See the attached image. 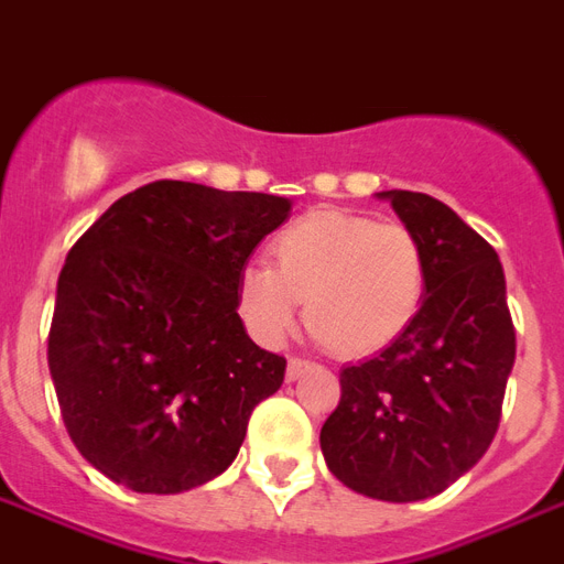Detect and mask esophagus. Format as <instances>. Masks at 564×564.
I'll return each mask as SVG.
<instances>
[{"label":"esophagus","mask_w":564,"mask_h":564,"mask_svg":"<svg viewBox=\"0 0 564 564\" xmlns=\"http://www.w3.org/2000/svg\"><path fill=\"white\" fill-rule=\"evenodd\" d=\"M314 367V361L311 358H302V356H290V361H286V379L293 382V379H299L302 373H307Z\"/></svg>","instance_id":"obj_1"}]
</instances>
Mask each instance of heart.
Returning <instances> with one entry per match:
<instances>
[{"instance_id":"heart-1","label":"heart","mask_w":564,"mask_h":564,"mask_svg":"<svg viewBox=\"0 0 564 564\" xmlns=\"http://www.w3.org/2000/svg\"><path fill=\"white\" fill-rule=\"evenodd\" d=\"M269 262L239 271V314L260 344L293 332L307 299V323L340 356L394 344L419 314L427 283L424 245L400 220L311 212L271 241Z\"/></svg>"}]
</instances>
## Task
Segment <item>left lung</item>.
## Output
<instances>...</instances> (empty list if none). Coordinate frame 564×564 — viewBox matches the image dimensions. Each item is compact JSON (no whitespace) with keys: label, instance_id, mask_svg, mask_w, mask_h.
<instances>
[{"label":"left lung","instance_id":"8db88e82","mask_svg":"<svg viewBox=\"0 0 564 564\" xmlns=\"http://www.w3.org/2000/svg\"><path fill=\"white\" fill-rule=\"evenodd\" d=\"M379 197L424 245V302L394 344L340 370V403L325 419L319 445L349 490L419 502L442 494L490 448L517 337L496 250L427 194Z\"/></svg>","mask_w":564,"mask_h":564}]
</instances>
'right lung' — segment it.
<instances>
[{"label": "right lung", "mask_w": 564, "mask_h": 564, "mask_svg": "<svg viewBox=\"0 0 564 564\" xmlns=\"http://www.w3.org/2000/svg\"><path fill=\"white\" fill-rule=\"evenodd\" d=\"M293 203L161 178L116 199L68 250L47 337L70 442L110 481L182 494L236 460L283 382L239 316V271Z\"/></svg>", "instance_id": "1"}]
</instances>
